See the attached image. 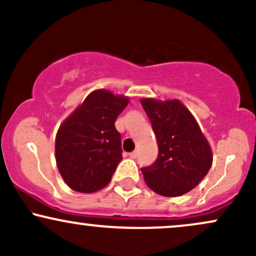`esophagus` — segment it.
<instances>
[{
    "mask_svg": "<svg viewBox=\"0 0 256 256\" xmlns=\"http://www.w3.org/2000/svg\"><path fill=\"white\" fill-rule=\"evenodd\" d=\"M137 155H138L137 150H134V152H130V158H137Z\"/></svg>",
    "mask_w": 256,
    "mask_h": 256,
    "instance_id": "obj_1",
    "label": "esophagus"
}]
</instances>
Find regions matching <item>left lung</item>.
I'll return each instance as SVG.
<instances>
[{"label": "left lung", "mask_w": 256, "mask_h": 256, "mask_svg": "<svg viewBox=\"0 0 256 256\" xmlns=\"http://www.w3.org/2000/svg\"><path fill=\"white\" fill-rule=\"evenodd\" d=\"M156 136L158 158L140 168L152 192L177 198L206 177L212 166V150L189 110L177 100L140 101Z\"/></svg>", "instance_id": "obj_1"}]
</instances>
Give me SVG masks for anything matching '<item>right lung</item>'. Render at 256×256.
Here are the masks:
<instances>
[{
  "mask_svg": "<svg viewBox=\"0 0 256 256\" xmlns=\"http://www.w3.org/2000/svg\"><path fill=\"white\" fill-rule=\"evenodd\" d=\"M128 104V98L96 90L60 126L55 155L71 189L90 194L110 182L122 160V136L114 122Z\"/></svg>",
  "mask_w": 256,
  "mask_h": 256,
  "instance_id": "add662e5",
  "label": "right lung"
}]
</instances>
